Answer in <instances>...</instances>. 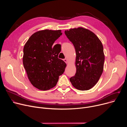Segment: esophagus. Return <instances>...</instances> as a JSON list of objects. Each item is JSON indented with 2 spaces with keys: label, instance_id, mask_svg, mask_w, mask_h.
Instances as JSON below:
<instances>
[{
  "label": "esophagus",
  "instance_id": "1",
  "mask_svg": "<svg viewBox=\"0 0 127 127\" xmlns=\"http://www.w3.org/2000/svg\"><path fill=\"white\" fill-rule=\"evenodd\" d=\"M64 61L66 63H68V60L67 59H64Z\"/></svg>",
  "mask_w": 127,
  "mask_h": 127
}]
</instances>
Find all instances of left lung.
I'll list each match as a JSON object with an SVG mask.
<instances>
[{
    "mask_svg": "<svg viewBox=\"0 0 127 127\" xmlns=\"http://www.w3.org/2000/svg\"><path fill=\"white\" fill-rule=\"evenodd\" d=\"M65 34L74 45L76 53V73L69 80L77 90H89L98 82L103 70L102 43L95 33L82 27L65 30Z\"/></svg>",
    "mask_w": 127,
    "mask_h": 127,
    "instance_id": "8db88e82",
    "label": "left lung"
}]
</instances>
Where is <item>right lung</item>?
Instances as JSON below:
<instances>
[{
    "label": "right lung",
    "mask_w": 127,
    "mask_h": 127,
    "mask_svg": "<svg viewBox=\"0 0 127 127\" xmlns=\"http://www.w3.org/2000/svg\"><path fill=\"white\" fill-rule=\"evenodd\" d=\"M62 34L61 30H44L36 32L25 44L23 65L31 83L42 91L56 85L59 77L65 71L66 63L58 58L61 45L52 47Z\"/></svg>",
    "instance_id": "obj_1"
}]
</instances>
